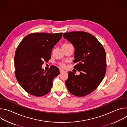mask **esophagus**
I'll return each instance as SVG.
<instances>
[{"label":"esophagus","mask_w":127,"mask_h":127,"mask_svg":"<svg viewBox=\"0 0 127 127\" xmlns=\"http://www.w3.org/2000/svg\"><path fill=\"white\" fill-rule=\"evenodd\" d=\"M65 71H64V70H62V69H60V72L61 73H63V72H64Z\"/></svg>","instance_id":"1"}]
</instances>
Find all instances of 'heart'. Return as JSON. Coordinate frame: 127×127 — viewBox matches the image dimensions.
Returning <instances> with one entry per match:
<instances>
[{
    "mask_svg": "<svg viewBox=\"0 0 127 127\" xmlns=\"http://www.w3.org/2000/svg\"><path fill=\"white\" fill-rule=\"evenodd\" d=\"M71 45V44H68V43H65V44H64L62 45V46H69V45ZM60 66H61V67H63V68H64V67H65V65H64V64H63V63L60 64Z\"/></svg>",
    "mask_w": 127,
    "mask_h": 127,
    "instance_id": "1",
    "label": "heart"
}]
</instances>
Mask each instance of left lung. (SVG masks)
Returning <instances> with one entry per match:
<instances>
[{
  "label": "left lung",
  "mask_w": 127,
  "mask_h": 127,
  "mask_svg": "<svg viewBox=\"0 0 127 127\" xmlns=\"http://www.w3.org/2000/svg\"><path fill=\"white\" fill-rule=\"evenodd\" d=\"M63 37L75 48L74 68L79 75L69 71L65 84L68 91L77 96L93 93L102 81L106 67V54L100 43L93 34L84 32H65Z\"/></svg>",
  "instance_id": "8db88e82"
}]
</instances>
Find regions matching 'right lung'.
<instances>
[{
    "instance_id": "right-lung-1",
    "label": "right lung",
    "mask_w": 127,
    "mask_h": 127,
    "mask_svg": "<svg viewBox=\"0 0 127 127\" xmlns=\"http://www.w3.org/2000/svg\"><path fill=\"white\" fill-rule=\"evenodd\" d=\"M62 32L32 33L27 35L17 47L14 56L16 78L28 94L35 96L48 94L53 79L59 74L55 66L48 71L42 68L44 61L51 58L52 50L62 37Z\"/></svg>"
}]
</instances>
